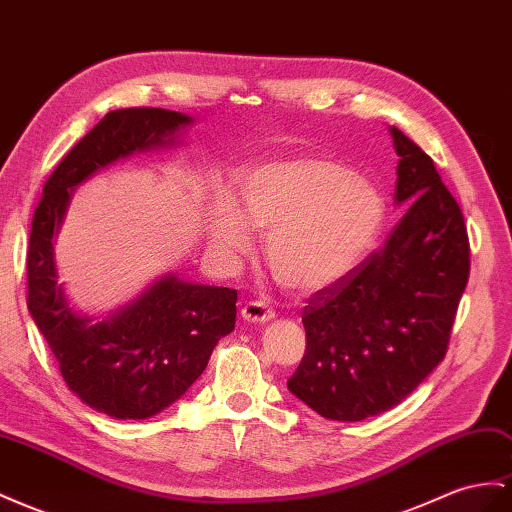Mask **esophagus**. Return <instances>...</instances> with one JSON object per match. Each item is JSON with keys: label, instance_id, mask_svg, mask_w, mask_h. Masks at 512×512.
Here are the masks:
<instances>
[{"label": "esophagus", "instance_id": "obj_1", "mask_svg": "<svg viewBox=\"0 0 512 512\" xmlns=\"http://www.w3.org/2000/svg\"><path fill=\"white\" fill-rule=\"evenodd\" d=\"M241 316L247 323H269L275 319V312L260 301H247L241 308Z\"/></svg>", "mask_w": 512, "mask_h": 512}]
</instances>
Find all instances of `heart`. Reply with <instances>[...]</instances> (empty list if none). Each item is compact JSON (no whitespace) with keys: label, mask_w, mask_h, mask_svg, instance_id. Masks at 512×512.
Instances as JSON below:
<instances>
[{"label":"heart","mask_w":512,"mask_h":512,"mask_svg":"<svg viewBox=\"0 0 512 512\" xmlns=\"http://www.w3.org/2000/svg\"><path fill=\"white\" fill-rule=\"evenodd\" d=\"M234 206L215 200L206 241L222 260L267 234L265 260L282 288L314 295L342 282L377 245L388 219L383 193L347 165L316 155L258 163L234 176Z\"/></svg>","instance_id":"1"}]
</instances>
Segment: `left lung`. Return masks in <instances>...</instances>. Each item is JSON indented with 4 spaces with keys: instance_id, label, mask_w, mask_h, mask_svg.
<instances>
[{
    "instance_id": "8db88e82",
    "label": "left lung",
    "mask_w": 512,
    "mask_h": 512,
    "mask_svg": "<svg viewBox=\"0 0 512 512\" xmlns=\"http://www.w3.org/2000/svg\"><path fill=\"white\" fill-rule=\"evenodd\" d=\"M396 204L407 213L383 247L303 308L306 353L288 390L327 420L392 409L444 359L469 278L463 213L433 159L390 127Z\"/></svg>"
}]
</instances>
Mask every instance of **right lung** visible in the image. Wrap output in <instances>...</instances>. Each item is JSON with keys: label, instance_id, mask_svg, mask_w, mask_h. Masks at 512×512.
Segmentation results:
<instances>
[{"label": "right lung", "instance_id": "1", "mask_svg": "<svg viewBox=\"0 0 512 512\" xmlns=\"http://www.w3.org/2000/svg\"><path fill=\"white\" fill-rule=\"evenodd\" d=\"M187 114L159 107L109 112L79 140L43 187L27 247V308L71 392L116 420H146L196 381L237 319V290L191 284L174 273L103 319L73 310L58 282L53 241L73 189L133 153L178 144Z\"/></svg>", "mask_w": 512, "mask_h": 512}]
</instances>
